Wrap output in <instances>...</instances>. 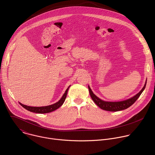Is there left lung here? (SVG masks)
Returning <instances> with one entry per match:
<instances>
[{
  "instance_id": "1",
  "label": "left lung",
  "mask_w": 155,
  "mask_h": 155,
  "mask_svg": "<svg viewBox=\"0 0 155 155\" xmlns=\"http://www.w3.org/2000/svg\"><path fill=\"white\" fill-rule=\"evenodd\" d=\"M147 82H145V84L144 86L143 87L142 89L140 90V91L137 93L136 95L133 96L132 97L128 99L125 101H120V102H107V101H104L99 99L98 97H97L92 91L91 90L90 87L88 86V89H89L90 94L94 102V103L99 107L101 109L106 110V111H110V112H117L120 111V110H123L124 109L127 108L130 106H131L133 104L137 99L139 97L140 94L142 93L143 90H145Z\"/></svg>"
}]
</instances>
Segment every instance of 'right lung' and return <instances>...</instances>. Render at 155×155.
<instances>
[{
	"label": "right lung",
	"instance_id": "1",
	"mask_svg": "<svg viewBox=\"0 0 155 155\" xmlns=\"http://www.w3.org/2000/svg\"><path fill=\"white\" fill-rule=\"evenodd\" d=\"M70 87V86H69ZM69 87H68V88L66 90L65 93L63 94V96H62L61 99L57 102L56 103L50 105H48V106H43V107H31V106H28L24 104H22L21 103L19 102V104L24 107L25 109L28 110V111H30L31 112H34V113H37V114H47V113H50L51 112L54 111L56 109H58V108H59L64 102L66 96H67L68 94V91Z\"/></svg>",
	"mask_w": 155,
	"mask_h": 155
}]
</instances>
